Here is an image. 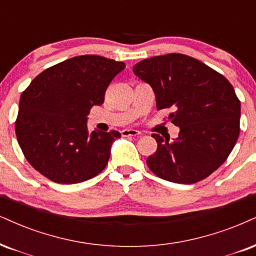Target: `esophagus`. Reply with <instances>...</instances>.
Segmentation results:
<instances>
[{"label":"esophagus","mask_w":256,"mask_h":256,"mask_svg":"<svg viewBox=\"0 0 256 256\" xmlns=\"http://www.w3.org/2000/svg\"><path fill=\"white\" fill-rule=\"evenodd\" d=\"M122 136L127 138V136H138L141 135V133L138 130H135V129H123L121 130Z\"/></svg>","instance_id":"34e87169"}]
</instances>
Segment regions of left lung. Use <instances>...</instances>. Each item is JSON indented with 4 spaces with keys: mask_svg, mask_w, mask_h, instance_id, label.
Segmentation results:
<instances>
[{
    "mask_svg": "<svg viewBox=\"0 0 256 256\" xmlns=\"http://www.w3.org/2000/svg\"><path fill=\"white\" fill-rule=\"evenodd\" d=\"M133 72L152 86L158 110L172 108L179 127L170 142L158 134V148L147 158L154 174L178 184H194L226 162L240 134L241 103L224 76L192 56L170 53L134 65Z\"/></svg>",
    "mask_w": 256,
    "mask_h": 256,
    "instance_id": "left-lung-1",
    "label": "left lung"
}]
</instances>
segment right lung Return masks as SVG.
I'll use <instances>...</instances> for the list:
<instances>
[{
    "label": "right lung",
    "instance_id": "add662e5",
    "mask_svg": "<svg viewBox=\"0 0 256 256\" xmlns=\"http://www.w3.org/2000/svg\"><path fill=\"white\" fill-rule=\"evenodd\" d=\"M124 68L100 56H78L32 80L21 94L15 133L38 172L59 184H77L103 171L121 134L90 133L88 115L94 106H102L110 82Z\"/></svg>",
    "mask_w": 256,
    "mask_h": 256
}]
</instances>
